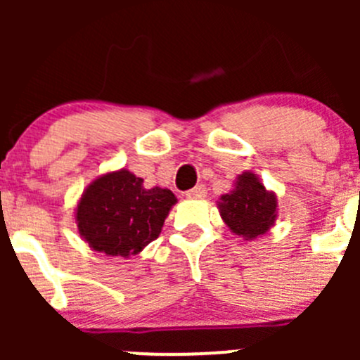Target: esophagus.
Returning a JSON list of instances; mask_svg holds the SVG:
<instances>
[{"instance_id":"obj_1","label":"esophagus","mask_w":360,"mask_h":360,"mask_svg":"<svg viewBox=\"0 0 360 360\" xmlns=\"http://www.w3.org/2000/svg\"><path fill=\"white\" fill-rule=\"evenodd\" d=\"M205 195H207V188L203 186V184H197V186L186 191L188 198H202L205 197Z\"/></svg>"}]
</instances>
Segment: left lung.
<instances>
[{
	"label": "left lung",
	"mask_w": 360,
	"mask_h": 360,
	"mask_svg": "<svg viewBox=\"0 0 360 360\" xmlns=\"http://www.w3.org/2000/svg\"><path fill=\"white\" fill-rule=\"evenodd\" d=\"M219 210L224 223L237 235L254 238L270 230L277 217V198L264 190L252 172L238 176L231 193L221 197Z\"/></svg>",
	"instance_id": "left-lung-1"
}]
</instances>
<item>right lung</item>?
Returning a JSON list of instances; mask_svg holds the SVG:
<instances>
[{
    "instance_id": "right-lung-1",
    "label": "right lung",
    "mask_w": 360,
    "mask_h": 360,
    "mask_svg": "<svg viewBox=\"0 0 360 360\" xmlns=\"http://www.w3.org/2000/svg\"><path fill=\"white\" fill-rule=\"evenodd\" d=\"M176 197L170 190L143 186L129 170L94 181L76 209L79 235L94 250L129 257L158 238Z\"/></svg>"
}]
</instances>
